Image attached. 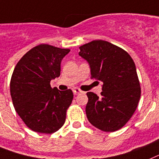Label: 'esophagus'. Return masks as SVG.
<instances>
[{
	"label": "esophagus",
	"instance_id": "34e87169",
	"mask_svg": "<svg viewBox=\"0 0 159 159\" xmlns=\"http://www.w3.org/2000/svg\"><path fill=\"white\" fill-rule=\"evenodd\" d=\"M73 91H74V94H75V95L78 94V93H83V92H82V91H81V90H80L79 89H74Z\"/></svg>",
	"mask_w": 159,
	"mask_h": 159
}]
</instances>
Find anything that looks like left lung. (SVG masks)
Returning a JSON list of instances; mask_svg holds the SVG:
<instances>
[{
    "label": "left lung",
    "mask_w": 159,
    "mask_h": 159,
    "mask_svg": "<svg viewBox=\"0 0 159 159\" xmlns=\"http://www.w3.org/2000/svg\"><path fill=\"white\" fill-rule=\"evenodd\" d=\"M79 56L90 68L91 78L102 82V97L88 92L86 116L93 126L106 132L121 129L136 110L141 88L129 53L108 41L95 40L79 47Z\"/></svg>",
    "instance_id": "8db88e82"
}]
</instances>
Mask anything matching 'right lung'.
<instances>
[{"mask_svg":"<svg viewBox=\"0 0 159 159\" xmlns=\"http://www.w3.org/2000/svg\"><path fill=\"white\" fill-rule=\"evenodd\" d=\"M70 51L41 44L22 57L13 70L10 81L13 106L35 132L52 134L66 121L74 94L71 89L51 88L50 81L60 76L61 60Z\"/></svg>","mask_w":159,"mask_h":159,"instance_id":"1","label":"right lung"}]
</instances>
